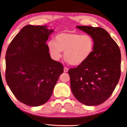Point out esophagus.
Returning a JSON list of instances; mask_svg holds the SVG:
<instances>
[{
    "label": "esophagus",
    "mask_w": 127,
    "mask_h": 127,
    "mask_svg": "<svg viewBox=\"0 0 127 127\" xmlns=\"http://www.w3.org/2000/svg\"><path fill=\"white\" fill-rule=\"evenodd\" d=\"M68 71V69L66 68V67H64V72H67Z\"/></svg>",
    "instance_id": "obj_1"
}]
</instances>
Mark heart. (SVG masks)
Segmentation results:
<instances>
[{
  "mask_svg": "<svg viewBox=\"0 0 127 127\" xmlns=\"http://www.w3.org/2000/svg\"><path fill=\"white\" fill-rule=\"evenodd\" d=\"M56 41L48 43V49L53 58L58 61L64 52V58L71 65L78 66L89 58L94 49V40L89 34L63 32L57 34Z\"/></svg>",
  "mask_w": 127,
  "mask_h": 127,
  "instance_id": "heart-1",
  "label": "heart"
}]
</instances>
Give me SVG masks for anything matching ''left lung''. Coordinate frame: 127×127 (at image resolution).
I'll use <instances>...</instances> for the list:
<instances>
[{
    "label": "left lung",
    "instance_id": "8db88e82",
    "mask_svg": "<svg viewBox=\"0 0 127 127\" xmlns=\"http://www.w3.org/2000/svg\"><path fill=\"white\" fill-rule=\"evenodd\" d=\"M77 28L93 37L94 49L86 62L69 70L71 90L79 102L88 106L97 105L110 97L119 82L121 51L116 41L102 28Z\"/></svg>",
    "mask_w": 127,
    "mask_h": 127
}]
</instances>
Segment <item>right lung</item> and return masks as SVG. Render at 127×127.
<instances>
[{
	"label": "right lung",
	"instance_id": "1",
	"mask_svg": "<svg viewBox=\"0 0 127 127\" xmlns=\"http://www.w3.org/2000/svg\"><path fill=\"white\" fill-rule=\"evenodd\" d=\"M53 30L28 25L9 44L5 55V79L20 102L37 107L49 99L63 66L53 60L46 41Z\"/></svg>",
	"mask_w": 127,
	"mask_h": 127
}]
</instances>
